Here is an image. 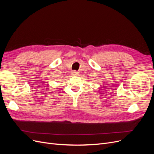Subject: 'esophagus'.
<instances>
[{"mask_svg":"<svg viewBox=\"0 0 154 154\" xmlns=\"http://www.w3.org/2000/svg\"><path fill=\"white\" fill-rule=\"evenodd\" d=\"M72 75H78V72L77 71H75V70L72 71Z\"/></svg>","mask_w":154,"mask_h":154,"instance_id":"obj_1","label":"esophagus"}]
</instances>
